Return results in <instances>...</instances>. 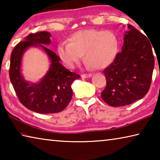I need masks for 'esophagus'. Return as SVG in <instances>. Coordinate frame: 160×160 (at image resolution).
<instances>
[{"label":"esophagus","mask_w":160,"mask_h":160,"mask_svg":"<svg viewBox=\"0 0 160 160\" xmlns=\"http://www.w3.org/2000/svg\"><path fill=\"white\" fill-rule=\"evenodd\" d=\"M92 74H82V75H81V77H82V78H90L92 77Z\"/></svg>","instance_id":"1"}]
</instances>
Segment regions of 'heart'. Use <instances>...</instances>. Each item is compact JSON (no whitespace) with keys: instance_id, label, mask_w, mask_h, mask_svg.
Segmentation results:
<instances>
[{"instance_id":"b5f03b06","label":"heart","mask_w":160,"mask_h":160,"mask_svg":"<svg viewBox=\"0 0 160 160\" xmlns=\"http://www.w3.org/2000/svg\"><path fill=\"white\" fill-rule=\"evenodd\" d=\"M70 42L58 46L57 53L66 66L75 68L82 60L83 53L88 66L96 69L106 68L114 60L118 50V39L113 32L83 29L69 38Z\"/></svg>"}]
</instances>
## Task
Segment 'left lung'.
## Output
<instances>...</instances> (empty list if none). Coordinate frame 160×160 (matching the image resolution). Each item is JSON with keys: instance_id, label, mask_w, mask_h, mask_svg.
<instances>
[{"instance_id": "1", "label": "left lung", "mask_w": 160, "mask_h": 160, "mask_svg": "<svg viewBox=\"0 0 160 160\" xmlns=\"http://www.w3.org/2000/svg\"><path fill=\"white\" fill-rule=\"evenodd\" d=\"M128 29L122 50L103 71L107 85L101 96L112 107L126 106L142 99L152 81L155 59L150 42L134 27L128 25Z\"/></svg>"}]
</instances>
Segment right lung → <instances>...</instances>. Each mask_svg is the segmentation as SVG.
Masks as SVG:
<instances>
[{
	"instance_id": "1",
	"label": "right lung",
	"mask_w": 160,
	"mask_h": 160,
	"mask_svg": "<svg viewBox=\"0 0 160 160\" xmlns=\"http://www.w3.org/2000/svg\"><path fill=\"white\" fill-rule=\"evenodd\" d=\"M51 34L39 32L29 34L16 45L10 56V79L19 100L29 110L39 113H53L63 111L72 96L71 85L80 76L70 72L61 64V58L44 45L51 44ZM40 47L50 60V67L45 77L38 83L24 80L21 73L23 54L28 48Z\"/></svg>"
}]
</instances>
